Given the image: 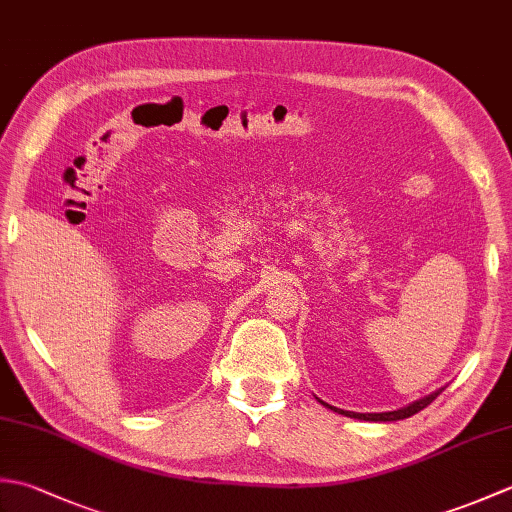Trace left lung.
<instances>
[{
	"mask_svg": "<svg viewBox=\"0 0 512 512\" xmlns=\"http://www.w3.org/2000/svg\"><path fill=\"white\" fill-rule=\"evenodd\" d=\"M442 389H444V387H440V389H436V391H431L429 396H424V398H418V400L409 402L407 407H400V409H396V411H380V413H356V411H343V409H336V407L328 405V402H323V400H319V402H321V405L328 407V409H332V411H336V413H341V416L354 418V420H365V422H396V420H405V418L413 416V413H418V411H422V409L427 407V405H431V402L436 400V398L442 394Z\"/></svg>",
	"mask_w": 512,
	"mask_h": 512,
	"instance_id": "1",
	"label": "left lung"
}]
</instances>
